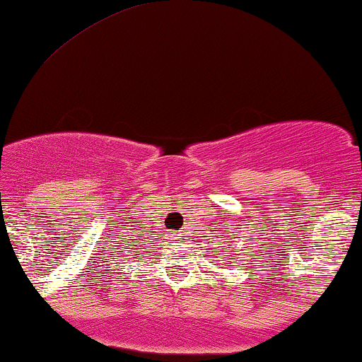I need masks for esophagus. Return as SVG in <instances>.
<instances>
[{
  "label": "esophagus",
  "instance_id": "34e87169",
  "mask_svg": "<svg viewBox=\"0 0 362 362\" xmlns=\"http://www.w3.org/2000/svg\"><path fill=\"white\" fill-rule=\"evenodd\" d=\"M174 238H180V236H174Z\"/></svg>",
  "mask_w": 362,
  "mask_h": 362
}]
</instances>
